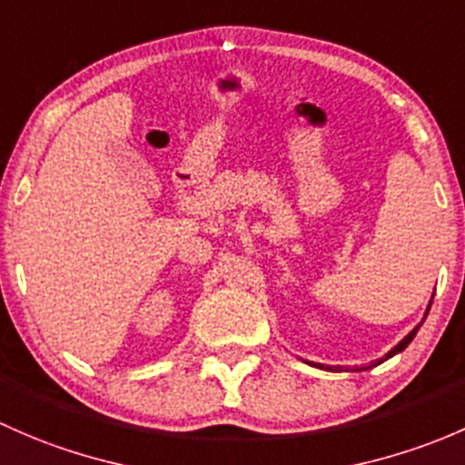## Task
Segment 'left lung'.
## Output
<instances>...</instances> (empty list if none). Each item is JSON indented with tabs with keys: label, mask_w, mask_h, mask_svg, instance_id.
Instances as JSON below:
<instances>
[{
	"label": "left lung",
	"mask_w": 465,
	"mask_h": 465,
	"mask_svg": "<svg viewBox=\"0 0 465 465\" xmlns=\"http://www.w3.org/2000/svg\"><path fill=\"white\" fill-rule=\"evenodd\" d=\"M430 304H432V302H430ZM425 315H428V311H425ZM419 327H420V324H419ZM419 327H414V329H411V331L408 333V336H405L403 340H401V342L396 344V347L391 349V351H387V356H385V358H381V361H376L374 365H381L382 361H387V358H391V356H396V353H401V351H403V349L408 347V344L411 342V340H414L416 331H419ZM311 365H315V362H311ZM374 365H371V367H374ZM315 367H320V370H327V371H342V370H340V367H331V365H315ZM362 370H370V367H362ZM356 371H358V367H356Z\"/></svg>",
	"instance_id": "left-lung-1"
}]
</instances>
